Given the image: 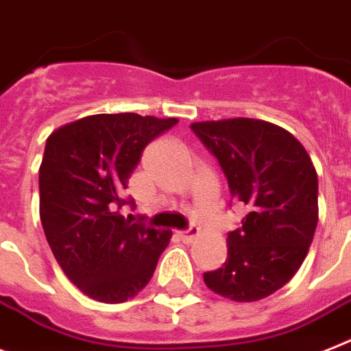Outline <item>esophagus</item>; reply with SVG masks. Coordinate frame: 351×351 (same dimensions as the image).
<instances>
[{
	"label": "esophagus",
	"instance_id": "1",
	"mask_svg": "<svg viewBox=\"0 0 351 351\" xmlns=\"http://www.w3.org/2000/svg\"><path fill=\"white\" fill-rule=\"evenodd\" d=\"M179 237H181V240L184 242V244H192L193 240L199 237V230L192 226V228H188V230L179 231Z\"/></svg>",
	"mask_w": 351,
	"mask_h": 351
}]
</instances>
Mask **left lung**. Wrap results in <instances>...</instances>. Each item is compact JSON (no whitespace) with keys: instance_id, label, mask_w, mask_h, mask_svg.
Returning <instances> with one entry per match:
<instances>
[{"instance_id":"left-lung-1","label":"left lung","mask_w":351,"mask_h":351,"mask_svg":"<svg viewBox=\"0 0 351 351\" xmlns=\"http://www.w3.org/2000/svg\"><path fill=\"white\" fill-rule=\"evenodd\" d=\"M192 130L224 170L247 210L228 234V260L204 273L210 291L251 303L282 289L301 267L317 226V172L305 147L271 121H195Z\"/></svg>"}]
</instances>
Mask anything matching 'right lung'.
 Here are the masks:
<instances>
[{
  "label": "right lung",
  "instance_id": "right-lung-1",
  "mask_svg": "<svg viewBox=\"0 0 351 351\" xmlns=\"http://www.w3.org/2000/svg\"><path fill=\"white\" fill-rule=\"evenodd\" d=\"M178 118L93 114L55 129L39 169V213L55 260L102 303L134 298L150 282L172 231L121 215L123 190L156 136Z\"/></svg>",
  "mask_w": 351,
  "mask_h": 351
}]
</instances>
